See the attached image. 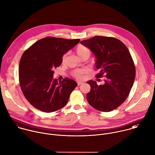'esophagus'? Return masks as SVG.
<instances>
[{
    "instance_id": "obj_1",
    "label": "esophagus",
    "mask_w": 155,
    "mask_h": 155,
    "mask_svg": "<svg viewBox=\"0 0 155 155\" xmlns=\"http://www.w3.org/2000/svg\"><path fill=\"white\" fill-rule=\"evenodd\" d=\"M77 84H78V86H80V85H81V84H83V82H81V81H77Z\"/></svg>"
}]
</instances>
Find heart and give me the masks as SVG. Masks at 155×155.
I'll return each instance as SVG.
<instances>
[{
  "label": "heart",
  "mask_w": 155,
  "mask_h": 155,
  "mask_svg": "<svg viewBox=\"0 0 155 155\" xmlns=\"http://www.w3.org/2000/svg\"><path fill=\"white\" fill-rule=\"evenodd\" d=\"M76 52L78 56L81 58L84 57H87L89 58L91 53L89 49H88L87 48L83 45H80L77 48ZM64 57L65 55L63 57V60H64ZM83 74H84V71L83 69H75L72 72V76L75 77L77 79H81L83 77Z\"/></svg>",
  "instance_id": "heart-1"
}]
</instances>
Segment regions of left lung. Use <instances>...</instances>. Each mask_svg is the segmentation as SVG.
<instances>
[{
    "mask_svg": "<svg viewBox=\"0 0 155 155\" xmlns=\"http://www.w3.org/2000/svg\"><path fill=\"white\" fill-rule=\"evenodd\" d=\"M81 43L94 54L98 78L104 76L103 85L93 80L87 81L91 91L86 98L89 104L101 112H110L126 100L135 78V66L126 46L114 37L95 36Z\"/></svg>",
    "mask_w": 155,
    "mask_h": 155,
    "instance_id": "left-lung-1",
    "label": "left lung"
}]
</instances>
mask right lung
Masks as SVG:
<instances>
[{
	"label": "right lung",
	"mask_w": 155,
	"mask_h": 155,
	"mask_svg": "<svg viewBox=\"0 0 155 155\" xmlns=\"http://www.w3.org/2000/svg\"><path fill=\"white\" fill-rule=\"evenodd\" d=\"M80 41L48 37L24 52L19 63L20 86L26 99L35 108L50 113L66 105L78 84L69 78L58 83L53 78V70L60 66L63 55Z\"/></svg>",
	"instance_id": "1"
}]
</instances>
